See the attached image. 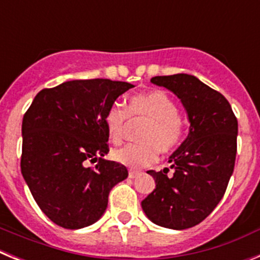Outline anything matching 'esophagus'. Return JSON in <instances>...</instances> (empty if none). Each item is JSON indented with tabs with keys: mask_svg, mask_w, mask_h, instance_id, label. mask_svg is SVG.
Listing matches in <instances>:
<instances>
[{
	"mask_svg": "<svg viewBox=\"0 0 260 260\" xmlns=\"http://www.w3.org/2000/svg\"><path fill=\"white\" fill-rule=\"evenodd\" d=\"M141 176V173L139 172H134V171H130L128 172V178H132V180H134V178H137V177Z\"/></svg>",
	"mask_w": 260,
	"mask_h": 260,
	"instance_id": "esophagus-1",
	"label": "esophagus"
}]
</instances>
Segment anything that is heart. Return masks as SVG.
I'll return each instance as SVG.
<instances>
[{
    "instance_id": "b5f03b06",
    "label": "heart",
    "mask_w": 260,
    "mask_h": 260,
    "mask_svg": "<svg viewBox=\"0 0 260 260\" xmlns=\"http://www.w3.org/2000/svg\"><path fill=\"white\" fill-rule=\"evenodd\" d=\"M130 114L143 117L148 123L139 134L141 143H130L112 151L114 161L132 169L148 167L157 158L158 150L169 153L183 139V126L178 118L176 104L160 89L138 95L128 102ZM127 114L119 105H112L105 114V128L109 139L118 143L126 130Z\"/></svg>"
}]
</instances>
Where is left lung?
<instances>
[{"mask_svg": "<svg viewBox=\"0 0 260 260\" xmlns=\"http://www.w3.org/2000/svg\"><path fill=\"white\" fill-rule=\"evenodd\" d=\"M180 99L187 114L189 134L169 156V169L148 171L156 189L142 201L144 213L164 228H191L203 221L221 201L233 174L238 122L231 104L220 92L194 75L155 77Z\"/></svg>", "mask_w": 260, "mask_h": 260, "instance_id": "left-lung-1", "label": "left lung"}]
</instances>
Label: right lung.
Masks as SVG:
<instances>
[{
	"instance_id": "right-lung-1",
	"label": "right lung",
	"mask_w": 260,
	"mask_h": 260,
	"mask_svg": "<svg viewBox=\"0 0 260 260\" xmlns=\"http://www.w3.org/2000/svg\"><path fill=\"white\" fill-rule=\"evenodd\" d=\"M127 82L87 79L41 89L22 122V176L40 210L54 224L80 229L98 221L110 190L128 176L109 152L105 114ZM87 161L96 165L88 168Z\"/></svg>"
}]
</instances>
